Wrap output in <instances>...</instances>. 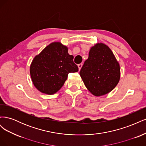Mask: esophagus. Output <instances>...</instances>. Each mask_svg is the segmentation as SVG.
I'll use <instances>...</instances> for the list:
<instances>
[{
	"mask_svg": "<svg viewBox=\"0 0 146 146\" xmlns=\"http://www.w3.org/2000/svg\"><path fill=\"white\" fill-rule=\"evenodd\" d=\"M82 63H80V64H78V69H79V70H80V69H81V68H82Z\"/></svg>",
	"mask_w": 146,
	"mask_h": 146,
	"instance_id": "1",
	"label": "esophagus"
}]
</instances>
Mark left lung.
Returning a JSON list of instances; mask_svg holds the SVG:
<instances>
[{
  "instance_id": "left-lung-1",
  "label": "left lung",
  "mask_w": 146,
  "mask_h": 146,
  "mask_svg": "<svg viewBox=\"0 0 146 146\" xmlns=\"http://www.w3.org/2000/svg\"><path fill=\"white\" fill-rule=\"evenodd\" d=\"M84 84L96 96L111 91L120 79V66L111 49L104 44L92 47L80 71Z\"/></svg>"
}]
</instances>
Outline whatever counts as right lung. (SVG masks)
<instances>
[{
	"mask_svg": "<svg viewBox=\"0 0 146 146\" xmlns=\"http://www.w3.org/2000/svg\"><path fill=\"white\" fill-rule=\"evenodd\" d=\"M69 55L68 48L60 42H53L35 57L30 65L33 85L43 93L53 94L63 86L69 73L78 71Z\"/></svg>",
	"mask_w": 146,
	"mask_h": 146,
	"instance_id": "obj_1",
	"label": "right lung"
}]
</instances>
